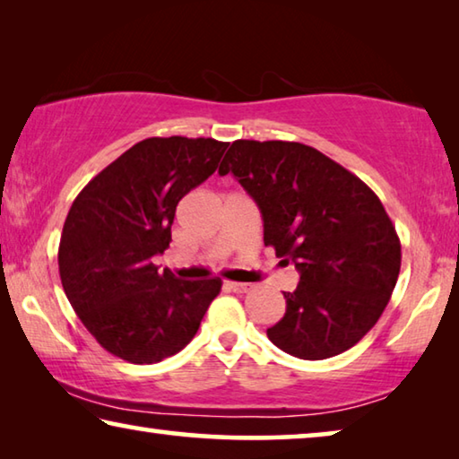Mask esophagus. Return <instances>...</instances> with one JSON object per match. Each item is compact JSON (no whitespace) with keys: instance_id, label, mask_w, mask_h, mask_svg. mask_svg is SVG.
<instances>
[{"instance_id":"obj_1","label":"esophagus","mask_w":459,"mask_h":459,"mask_svg":"<svg viewBox=\"0 0 459 459\" xmlns=\"http://www.w3.org/2000/svg\"><path fill=\"white\" fill-rule=\"evenodd\" d=\"M224 285H227L229 290L235 291V293H245V291L251 290V285H248V283H240V281H227Z\"/></svg>"}]
</instances>
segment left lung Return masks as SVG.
<instances>
[{
  "instance_id": "obj_1",
  "label": "left lung",
  "mask_w": 459,
  "mask_h": 459,
  "mask_svg": "<svg viewBox=\"0 0 459 459\" xmlns=\"http://www.w3.org/2000/svg\"><path fill=\"white\" fill-rule=\"evenodd\" d=\"M229 172L257 202L265 247L299 271L269 340L304 360L346 352L383 316L399 277L401 240L383 202L298 142L237 139L219 168Z\"/></svg>"
}]
</instances>
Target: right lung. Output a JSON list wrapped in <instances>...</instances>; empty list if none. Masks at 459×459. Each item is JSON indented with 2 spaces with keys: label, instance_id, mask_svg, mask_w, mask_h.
<instances>
[{
  "label": "right lung",
  "instance_id": "obj_1",
  "mask_svg": "<svg viewBox=\"0 0 459 459\" xmlns=\"http://www.w3.org/2000/svg\"><path fill=\"white\" fill-rule=\"evenodd\" d=\"M227 142L147 137L99 172L74 198L58 247V271L76 316L107 352L153 364L196 336L219 277L180 281L158 271L176 206L214 174Z\"/></svg>",
  "mask_w": 459,
  "mask_h": 459
}]
</instances>
